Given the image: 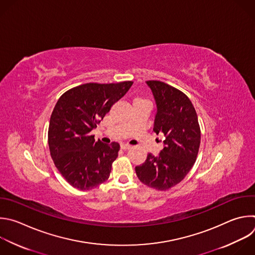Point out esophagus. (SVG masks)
<instances>
[{"mask_svg": "<svg viewBox=\"0 0 255 255\" xmlns=\"http://www.w3.org/2000/svg\"><path fill=\"white\" fill-rule=\"evenodd\" d=\"M120 148H121V150H124V151H126V150H129V149L131 148V146H129V145H126V144H121Z\"/></svg>", "mask_w": 255, "mask_h": 255, "instance_id": "esophagus-1", "label": "esophagus"}]
</instances>
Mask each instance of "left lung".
Instances as JSON below:
<instances>
[{
  "mask_svg": "<svg viewBox=\"0 0 255 255\" xmlns=\"http://www.w3.org/2000/svg\"><path fill=\"white\" fill-rule=\"evenodd\" d=\"M146 83L157 106L153 131L163 133L165 140L159 155L149 153L135 171L143 184L165 191L181 182L193 167L200 146V127L196 111L183 92L164 82Z\"/></svg>",
  "mask_w": 255,
  "mask_h": 255,
  "instance_id": "1",
  "label": "left lung"
}]
</instances>
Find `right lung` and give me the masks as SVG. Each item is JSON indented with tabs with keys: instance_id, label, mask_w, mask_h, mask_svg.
Wrapping results in <instances>:
<instances>
[{
	"instance_id": "add662e5",
	"label": "right lung",
	"mask_w": 255,
	"mask_h": 255,
	"mask_svg": "<svg viewBox=\"0 0 255 255\" xmlns=\"http://www.w3.org/2000/svg\"><path fill=\"white\" fill-rule=\"evenodd\" d=\"M132 84L87 83L59 98L50 119L48 143L55 166L74 188L90 190L109 178L120 145L95 141L90 132Z\"/></svg>"
}]
</instances>
